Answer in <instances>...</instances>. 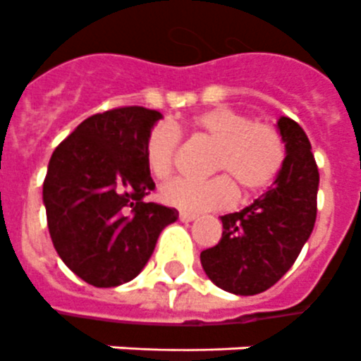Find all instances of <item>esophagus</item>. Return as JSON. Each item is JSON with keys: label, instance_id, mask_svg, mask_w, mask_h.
Here are the masks:
<instances>
[{"label": "esophagus", "instance_id": "esophagus-1", "mask_svg": "<svg viewBox=\"0 0 361 361\" xmlns=\"http://www.w3.org/2000/svg\"><path fill=\"white\" fill-rule=\"evenodd\" d=\"M178 218H180V221H184V224H188V221H194L195 218H197V214H192V212H180Z\"/></svg>", "mask_w": 361, "mask_h": 361}]
</instances>
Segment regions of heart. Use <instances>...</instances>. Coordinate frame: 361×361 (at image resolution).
Returning a JSON list of instances; mask_svg holds the SVG:
<instances>
[{"label":"heart","instance_id":"obj_1","mask_svg":"<svg viewBox=\"0 0 361 361\" xmlns=\"http://www.w3.org/2000/svg\"><path fill=\"white\" fill-rule=\"evenodd\" d=\"M190 132L214 145L210 173H221L207 180L177 178L160 190V199L169 207L188 212L227 209L235 203L236 189L253 194L272 183L283 164V143L264 125H255L247 115L218 108L199 111L186 123ZM178 134L167 125L154 126L145 140V166L152 177L164 180L171 175Z\"/></svg>","mask_w":361,"mask_h":361}]
</instances>
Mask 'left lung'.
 Listing matches in <instances>:
<instances>
[{
    "mask_svg": "<svg viewBox=\"0 0 361 361\" xmlns=\"http://www.w3.org/2000/svg\"><path fill=\"white\" fill-rule=\"evenodd\" d=\"M276 128L285 158L274 183L246 209L221 216V240L201 252L204 274L231 295H259L278 283L315 226L319 169L310 140L289 117Z\"/></svg>",
    "mask_w": 361,
    "mask_h": 361,
    "instance_id": "left-lung-1",
    "label": "left lung"
}]
</instances>
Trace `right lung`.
Listing matches in <instances>:
<instances>
[{"label": "right lung", "mask_w": 361, "mask_h": 361, "mask_svg": "<svg viewBox=\"0 0 361 361\" xmlns=\"http://www.w3.org/2000/svg\"><path fill=\"white\" fill-rule=\"evenodd\" d=\"M162 117L141 106L93 115L51 154L42 186L51 242L93 287L132 281L160 233L177 221L175 209L145 201L154 190L145 140Z\"/></svg>", "instance_id": "obj_1"}]
</instances>
